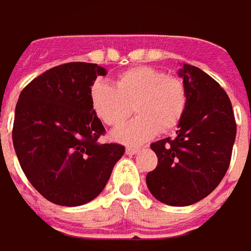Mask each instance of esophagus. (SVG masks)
<instances>
[{"instance_id": "1", "label": "esophagus", "mask_w": 251, "mask_h": 251, "mask_svg": "<svg viewBox=\"0 0 251 251\" xmlns=\"http://www.w3.org/2000/svg\"><path fill=\"white\" fill-rule=\"evenodd\" d=\"M139 151H140L139 147H127V149H126V154H127V155H134V154H137Z\"/></svg>"}]
</instances>
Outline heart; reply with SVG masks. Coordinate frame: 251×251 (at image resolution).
I'll use <instances>...</instances> for the list:
<instances>
[{"label":"heart","mask_w":251,"mask_h":251,"mask_svg":"<svg viewBox=\"0 0 251 251\" xmlns=\"http://www.w3.org/2000/svg\"><path fill=\"white\" fill-rule=\"evenodd\" d=\"M91 107L108 126L124 124L132 109L139 115L112 132V139L127 146L151 140L158 132L177 127L185 117L189 94L183 79L151 66L130 68L118 76L115 87L96 82L90 91Z\"/></svg>","instance_id":"1"}]
</instances>
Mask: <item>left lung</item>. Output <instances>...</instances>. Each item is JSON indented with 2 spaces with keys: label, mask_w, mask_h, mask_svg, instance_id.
Segmentation results:
<instances>
[{
  "label": "left lung",
  "mask_w": 251,
  "mask_h": 251,
  "mask_svg": "<svg viewBox=\"0 0 251 251\" xmlns=\"http://www.w3.org/2000/svg\"><path fill=\"white\" fill-rule=\"evenodd\" d=\"M189 102L175 139L152 143L158 164L146 176L151 195L164 204H195L220 185L229 168L236 122L228 94L197 66L179 71Z\"/></svg>",
  "instance_id": "8db88e82"
}]
</instances>
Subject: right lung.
<instances>
[{
    "instance_id": "add662e5",
    "label": "right lung",
    "mask_w": 251,
    "mask_h": 251,
    "mask_svg": "<svg viewBox=\"0 0 251 251\" xmlns=\"http://www.w3.org/2000/svg\"><path fill=\"white\" fill-rule=\"evenodd\" d=\"M107 71L69 62L48 69L21 93L12 129L19 164L48 201L76 207L102 192L125 147L101 144L105 129L91 107L90 91Z\"/></svg>"
}]
</instances>
